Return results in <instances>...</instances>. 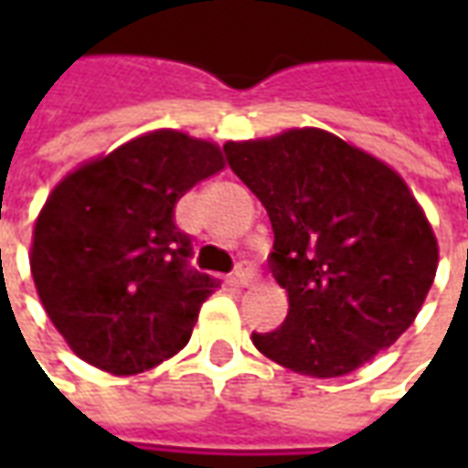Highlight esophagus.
Segmentation results:
<instances>
[{
    "label": "esophagus",
    "mask_w": 468,
    "mask_h": 468,
    "mask_svg": "<svg viewBox=\"0 0 468 468\" xmlns=\"http://www.w3.org/2000/svg\"><path fill=\"white\" fill-rule=\"evenodd\" d=\"M255 281V273H253V268L248 263H240L238 268H235V273H233V283L238 285V288H250Z\"/></svg>",
    "instance_id": "obj_1"
}]
</instances>
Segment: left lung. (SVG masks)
I'll return each instance as SVG.
<instances>
[{"label": "left lung", "instance_id": "8db88e82", "mask_svg": "<svg viewBox=\"0 0 468 468\" xmlns=\"http://www.w3.org/2000/svg\"><path fill=\"white\" fill-rule=\"evenodd\" d=\"M228 163L273 225L271 271L288 293L258 351L291 371L338 378L393 346L429 295L439 243L401 175L318 127L225 143Z\"/></svg>", "mask_w": 468, "mask_h": 468}]
</instances>
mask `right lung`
I'll list each match as a JSON object with an SVG mask.
<instances>
[{"label":"right lung","instance_id":"obj_1","mask_svg":"<svg viewBox=\"0 0 468 468\" xmlns=\"http://www.w3.org/2000/svg\"><path fill=\"white\" fill-rule=\"evenodd\" d=\"M223 150L153 130L67 173L37 215L29 268L67 346L100 371L134 376L180 353L218 288L187 268L175 205L220 173Z\"/></svg>","mask_w":468,"mask_h":468}]
</instances>
